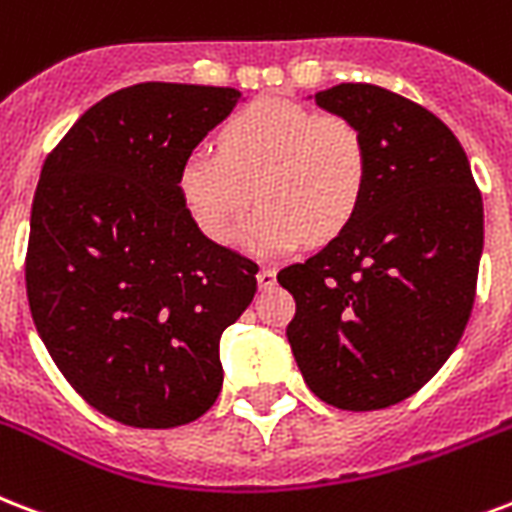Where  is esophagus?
<instances>
[{
    "label": "esophagus",
    "mask_w": 512,
    "mask_h": 512,
    "mask_svg": "<svg viewBox=\"0 0 512 512\" xmlns=\"http://www.w3.org/2000/svg\"><path fill=\"white\" fill-rule=\"evenodd\" d=\"M257 284H260V287H273V284H276V268H273V265H263V268L257 271Z\"/></svg>",
    "instance_id": "1"
}]
</instances>
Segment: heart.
<instances>
[{
  "label": "heart",
  "instance_id": "1",
  "mask_svg": "<svg viewBox=\"0 0 512 512\" xmlns=\"http://www.w3.org/2000/svg\"><path fill=\"white\" fill-rule=\"evenodd\" d=\"M217 150L187 152L177 169L179 201L206 239L228 241L255 195L244 241L260 252L330 241L360 212L368 144L349 117L260 99L222 123Z\"/></svg>",
  "mask_w": 512,
  "mask_h": 512
}]
</instances>
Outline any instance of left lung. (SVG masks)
Here are the masks:
<instances>
[{"instance_id":"1","label":"left lung","mask_w":512,"mask_h":512,"mask_svg":"<svg viewBox=\"0 0 512 512\" xmlns=\"http://www.w3.org/2000/svg\"><path fill=\"white\" fill-rule=\"evenodd\" d=\"M368 144L360 212L325 249L279 271L308 389L341 411H378L419 392L451 357L475 303L483 201L451 128L370 83L314 96Z\"/></svg>"}]
</instances>
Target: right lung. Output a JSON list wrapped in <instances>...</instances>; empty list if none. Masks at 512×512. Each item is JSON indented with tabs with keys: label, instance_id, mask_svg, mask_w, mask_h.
I'll list each match as a JSON object with an SVG mask.
<instances>
[{
	"label": "right lung",
	"instance_id": "1",
	"mask_svg": "<svg viewBox=\"0 0 512 512\" xmlns=\"http://www.w3.org/2000/svg\"><path fill=\"white\" fill-rule=\"evenodd\" d=\"M239 99L182 83L109 93L39 174L31 319L74 392L128 427H179L212 408L220 335L255 298L257 263L206 239L177 193L182 158Z\"/></svg>",
	"mask_w": 512,
	"mask_h": 512
}]
</instances>
